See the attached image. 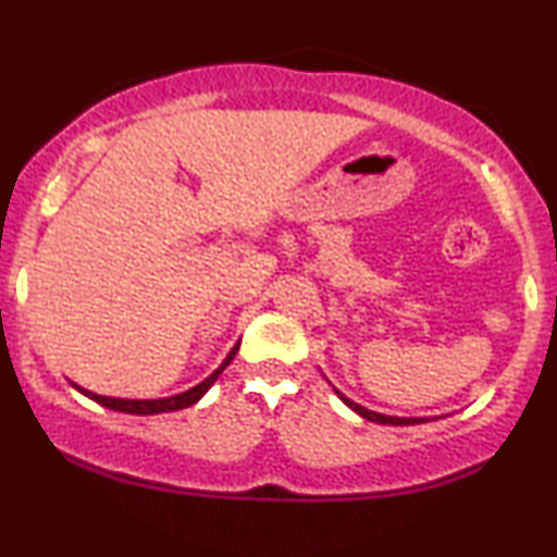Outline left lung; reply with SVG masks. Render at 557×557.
Listing matches in <instances>:
<instances>
[{
    "label": "left lung",
    "instance_id": "1",
    "mask_svg": "<svg viewBox=\"0 0 557 557\" xmlns=\"http://www.w3.org/2000/svg\"><path fill=\"white\" fill-rule=\"evenodd\" d=\"M337 395L342 400L347 403L349 408L355 410V413H360L362 418H368V421H372V423H383V425H410V423H423V418H395V416H383V413H375V410H368L364 406H360V403H355V400H349V398H345V395H342L339 391H337Z\"/></svg>",
    "mask_w": 557,
    "mask_h": 557
}]
</instances>
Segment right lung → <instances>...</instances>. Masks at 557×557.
<instances>
[{
    "label": "right lung",
    "instance_id": "obj_1",
    "mask_svg": "<svg viewBox=\"0 0 557 557\" xmlns=\"http://www.w3.org/2000/svg\"><path fill=\"white\" fill-rule=\"evenodd\" d=\"M235 352H238V345H235L233 349H231V355L225 357V362L220 364V368L212 372V375L208 377V380H202L200 385H195L193 391H187V393H180V395H172V398H159V400H126V398H106V395H98V393H90V391H83V387H78V391L83 393V395H88L90 400H96V403H101V406H106V408H111V410H121V413H134V416H154V413H172V410H182V408H189V406H195L197 400L202 398L205 393L210 391V385L215 383L218 380V375L220 372H223L227 364H231V360L235 357Z\"/></svg>",
    "mask_w": 557,
    "mask_h": 557
}]
</instances>
